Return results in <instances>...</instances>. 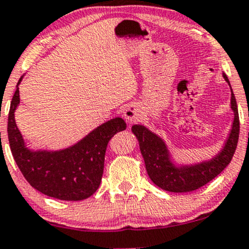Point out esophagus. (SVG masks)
Segmentation results:
<instances>
[{
	"label": "esophagus",
	"mask_w": 249,
	"mask_h": 249,
	"mask_svg": "<svg viewBox=\"0 0 249 249\" xmlns=\"http://www.w3.org/2000/svg\"><path fill=\"white\" fill-rule=\"evenodd\" d=\"M140 111L135 105H128L124 110V117L127 119L128 122H134L137 119H139Z\"/></svg>",
	"instance_id": "esophagus-1"
}]
</instances>
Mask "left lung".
<instances>
[{
    "label": "left lung",
    "mask_w": 249,
    "mask_h": 249,
    "mask_svg": "<svg viewBox=\"0 0 249 249\" xmlns=\"http://www.w3.org/2000/svg\"><path fill=\"white\" fill-rule=\"evenodd\" d=\"M223 77L230 85L225 73H223ZM231 108L234 112V121L231 133H230L222 152L210 161L190 166H176L170 161L168 148L161 138L157 137L156 134H154L142 125H133L132 132L139 141L147 174L154 184L164 191L184 193V192H192L204 186L221 174L229 165L234 155L239 139V131H240L237 101H235L232 88Z\"/></svg>",
    "instance_id": "8db88e82"
}]
</instances>
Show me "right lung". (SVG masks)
<instances>
[{"label": "right lung", "instance_id": "obj_1", "mask_svg": "<svg viewBox=\"0 0 249 249\" xmlns=\"http://www.w3.org/2000/svg\"><path fill=\"white\" fill-rule=\"evenodd\" d=\"M21 79L11 100L8 118L9 143L18 168L31 186L48 196L65 201L87 199L101 182L108 142L117 132L126 128V123L119 117L110 119L67 149L32 152L25 147L15 121Z\"/></svg>", "mask_w": 249, "mask_h": 249}]
</instances>
